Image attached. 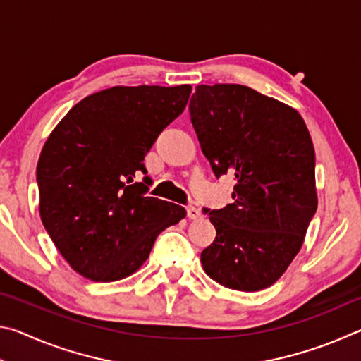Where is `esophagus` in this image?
I'll use <instances>...</instances> for the list:
<instances>
[{"label": "esophagus", "mask_w": 361, "mask_h": 361, "mask_svg": "<svg viewBox=\"0 0 361 361\" xmlns=\"http://www.w3.org/2000/svg\"><path fill=\"white\" fill-rule=\"evenodd\" d=\"M202 216V213H200L199 209H195V207H188V218L189 219H199Z\"/></svg>", "instance_id": "34e87169"}]
</instances>
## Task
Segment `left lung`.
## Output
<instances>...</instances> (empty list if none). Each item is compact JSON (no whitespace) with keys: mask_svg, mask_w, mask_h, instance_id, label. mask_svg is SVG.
Masks as SVG:
<instances>
[{"mask_svg":"<svg viewBox=\"0 0 361 361\" xmlns=\"http://www.w3.org/2000/svg\"><path fill=\"white\" fill-rule=\"evenodd\" d=\"M189 113L213 173L235 178L234 202L210 212L216 237L200 253L204 271L226 288L264 290L299 253L319 204L307 126L240 84L197 85Z\"/></svg>","mask_w":361,"mask_h":361,"instance_id":"obj_1","label":"left lung"}]
</instances>
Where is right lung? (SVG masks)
Segmentation results:
<instances>
[{
    "instance_id": "add662e5",
    "label": "right lung",
    "mask_w": 361,
    "mask_h": 361,
    "mask_svg": "<svg viewBox=\"0 0 361 361\" xmlns=\"http://www.w3.org/2000/svg\"><path fill=\"white\" fill-rule=\"evenodd\" d=\"M189 84L114 85L76 103L42 146L39 215L73 271L94 282L137 272L156 237L186 216L133 183L161 133L185 111Z\"/></svg>"
}]
</instances>
